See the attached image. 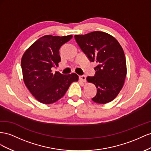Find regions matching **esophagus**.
<instances>
[{
  "label": "esophagus",
  "mask_w": 151,
  "mask_h": 151,
  "mask_svg": "<svg viewBox=\"0 0 151 151\" xmlns=\"http://www.w3.org/2000/svg\"><path fill=\"white\" fill-rule=\"evenodd\" d=\"M79 79L80 81H83V82H85L86 81V76L85 75H81L79 76Z\"/></svg>",
  "instance_id": "obj_1"
}]
</instances>
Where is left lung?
<instances>
[{
	"instance_id": "1",
	"label": "left lung",
	"mask_w": 151,
	"mask_h": 151,
	"mask_svg": "<svg viewBox=\"0 0 151 151\" xmlns=\"http://www.w3.org/2000/svg\"><path fill=\"white\" fill-rule=\"evenodd\" d=\"M81 49L91 62H96V75L87 76L88 82L96 85L97 94L92 101L106 104L116 97L122 89L127 76L124 51L118 40L109 34L99 31L75 35Z\"/></svg>"
}]
</instances>
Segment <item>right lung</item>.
<instances>
[{
	"mask_svg": "<svg viewBox=\"0 0 151 151\" xmlns=\"http://www.w3.org/2000/svg\"><path fill=\"white\" fill-rule=\"evenodd\" d=\"M72 37V35L42 37L29 46L21 58L24 83L42 104L58 101L64 96L71 83L78 80V76L75 73L62 75L57 71L53 74L51 69L58 66L61 61L60 47Z\"/></svg>",
	"mask_w": 151,
	"mask_h": 151,
	"instance_id": "1",
	"label": "right lung"
}]
</instances>
